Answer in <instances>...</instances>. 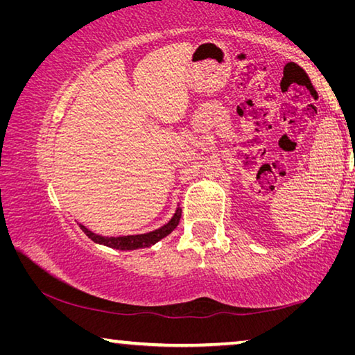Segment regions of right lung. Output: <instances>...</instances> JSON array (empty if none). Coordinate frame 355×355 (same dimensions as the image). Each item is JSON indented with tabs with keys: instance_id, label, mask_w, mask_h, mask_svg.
Segmentation results:
<instances>
[{
	"instance_id": "right-lung-1",
	"label": "right lung",
	"mask_w": 355,
	"mask_h": 355,
	"mask_svg": "<svg viewBox=\"0 0 355 355\" xmlns=\"http://www.w3.org/2000/svg\"><path fill=\"white\" fill-rule=\"evenodd\" d=\"M180 219H182V211L177 209V213L173 214V218L167 222L166 225H163L158 230L150 232V233H144V235H130V236H119V238H105L100 235H95L89 228L84 225H80L81 230L86 233V235L92 239L94 243L107 245V248L112 249H119V250H135V249H144V248H150L155 243H158L159 239H163L164 236L169 235V233L178 225Z\"/></svg>"
}]
</instances>
